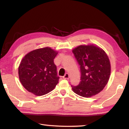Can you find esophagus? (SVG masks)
Here are the masks:
<instances>
[{
    "label": "esophagus",
    "instance_id": "obj_1",
    "mask_svg": "<svg viewBox=\"0 0 129 129\" xmlns=\"http://www.w3.org/2000/svg\"><path fill=\"white\" fill-rule=\"evenodd\" d=\"M63 78H64V79H67V80L69 79V75L68 73H66L64 75V77H63Z\"/></svg>",
    "mask_w": 129,
    "mask_h": 129
}]
</instances>
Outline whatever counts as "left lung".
I'll use <instances>...</instances> for the list:
<instances>
[{
    "mask_svg": "<svg viewBox=\"0 0 129 129\" xmlns=\"http://www.w3.org/2000/svg\"><path fill=\"white\" fill-rule=\"evenodd\" d=\"M80 65L81 81L72 86L76 94L89 98L99 94L109 81L111 65L108 54L95 44L80 45L72 50Z\"/></svg>",
    "mask_w": 129,
    "mask_h": 129,
    "instance_id": "left-lung-1",
    "label": "left lung"
}]
</instances>
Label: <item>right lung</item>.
Returning a JSON list of instances; mask_svg holds the SVG:
<instances>
[{
  "mask_svg": "<svg viewBox=\"0 0 129 129\" xmlns=\"http://www.w3.org/2000/svg\"><path fill=\"white\" fill-rule=\"evenodd\" d=\"M57 54L58 52L47 47L25 54L19 64L18 75L26 90L37 96L53 90L60 78L53 61Z\"/></svg>",
  "mask_w": 129,
  "mask_h": 129,
  "instance_id": "obj_1",
  "label": "right lung"
}]
</instances>
